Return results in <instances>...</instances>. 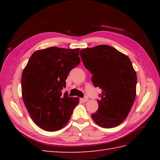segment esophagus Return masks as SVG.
<instances>
[{"mask_svg":"<svg viewBox=\"0 0 160 160\" xmlns=\"http://www.w3.org/2000/svg\"><path fill=\"white\" fill-rule=\"evenodd\" d=\"M88 100H89V99H88V98H87V97L84 98H81V99H80V100L83 102H87Z\"/></svg>","mask_w":160,"mask_h":160,"instance_id":"34e87169","label":"esophagus"}]
</instances>
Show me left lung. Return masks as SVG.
<instances>
[{"label":"left lung","mask_w":160,"mask_h":160,"mask_svg":"<svg viewBox=\"0 0 160 160\" xmlns=\"http://www.w3.org/2000/svg\"><path fill=\"white\" fill-rule=\"evenodd\" d=\"M84 67L102 89L98 109L91 118L100 127L113 128L127 118L136 96L137 76L129 58L108 45L80 50Z\"/></svg>","instance_id":"8db88e82"}]
</instances>
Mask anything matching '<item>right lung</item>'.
<instances>
[{
	"mask_svg": "<svg viewBox=\"0 0 160 160\" xmlns=\"http://www.w3.org/2000/svg\"><path fill=\"white\" fill-rule=\"evenodd\" d=\"M79 50L52 47L36 51L22 71L24 104L34 123L43 130L63 128L79 103L78 98L61 92L69 72L80 62Z\"/></svg>",
	"mask_w": 160,
	"mask_h": 160,
	"instance_id": "right-lung-1",
	"label": "right lung"
}]
</instances>
